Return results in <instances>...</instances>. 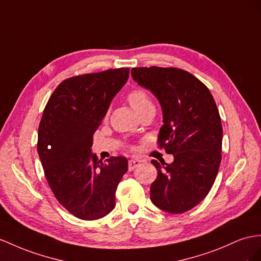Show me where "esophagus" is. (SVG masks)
Here are the masks:
<instances>
[{"instance_id": "1", "label": "esophagus", "mask_w": 261, "mask_h": 261, "mask_svg": "<svg viewBox=\"0 0 261 261\" xmlns=\"http://www.w3.org/2000/svg\"><path fill=\"white\" fill-rule=\"evenodd\" d=\"M140 163H141V160H139V159H131V160H129V171L135 170L137 166L140 165Z\"/></svg>"}]
</instances>
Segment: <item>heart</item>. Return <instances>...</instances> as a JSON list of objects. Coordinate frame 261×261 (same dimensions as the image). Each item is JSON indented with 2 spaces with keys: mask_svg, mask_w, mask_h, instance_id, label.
I'll list each match as a JSON object with an SVG mask.
<instances>
[{
  "mask_svg": "<svg viewBox=\"0 0 261 261\" xmlns=\"http://www.w3.org/2000/svg\"><path fill=\"white\" fill-rule=\"evenodd\" d=\"M128 100L129 103L131 105V107L135 111L138 113V115H141L142 112H144L145 110H149L154 108L153 106L152 100L150 98V96L148 95V92L143 89H133L129 92L128 95Z\"/></svg>",
  "mask_w": 261,
  "mask_h": 261,
  "instance_id": "1",
  "label": "heart"
}]
</instances>
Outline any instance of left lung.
Instances as JSON below:
<instances>
[{
    "mask_svg": "<svg viewBox=\"0 0 261 261\" xmlns=\"http://www.w3.org/2000/svg\"><path fill=\"white\" fill-rule=\"evenodd\" d=\"M131 76L161 105L159 145L174 156L171 164L151 161L158 170L150 188L152 203L171 214L188 212L208 194L222 161L223 128L215 100L183 69L138 67Z\"/></svg>",
    "mask_w": 261,
    "mask_h": 261,
    "instance_id": "1",
    "label": "left lung"
}]
</instances>
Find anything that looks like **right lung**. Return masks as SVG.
Segmentation results:
<instances>
[{"label": "right lung", "mask_w": 261, "mask_h": 261, "mask_svg": "<svg viewBox=\"0 0 261 261\" xmlns=\"http://www.w3.org/2000/svg\"><path fill=\"white\" fill-rule=\"evenodd\" d=\"M129 68L108 69L64 80L53 92L38 126L37 152L51 192L63 207L84 220L115 208L116 191L128 160L102 163L91 152L92 137L111 100L129 78Z\"/></svg>", "instance_id": "add662e5"}]
</instances>
